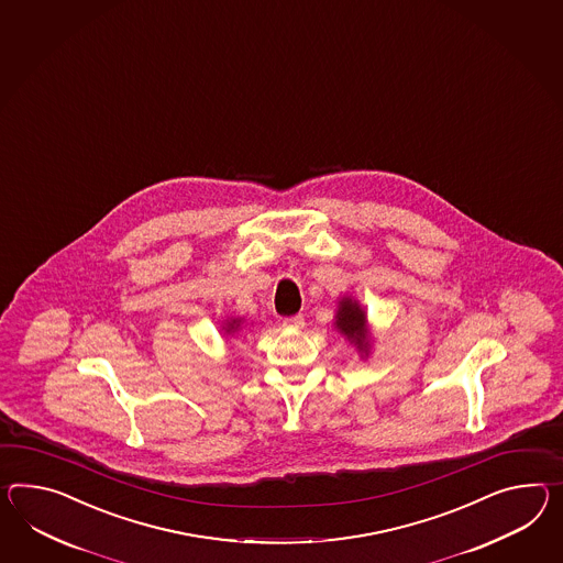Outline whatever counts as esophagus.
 <instances>
[{"label": "esophagus", "instance_id": "34e87169", "mask_svg": "<svg viewBox=\"0 0 563 563\" xmlns=\"http://www.w3.org/2000/svg\"><path fill=\"white\" fill-rule=\"evenodd\" d=\"M283 325H285V328H290V330H301L302 325H305V317H302V316L287 317V319H285V321H283Z\"/></svg>", "mask_w": 563, "mask_h": 563}]
</instances>
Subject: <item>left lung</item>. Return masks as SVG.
I'll return each instance as SVG.
<instances>
[{"mask_svg": "<svg viewBox=\"0 0 563 563\" xmlns=\"http://www.w3.org/2000/svg\"><path fill=\"white\" fill-rule=\"evenodd\" d=\"M335 330L342 333L343 338H347V342L354 343L357 352L362 356L371 354V330H368V321H366V311L360 307V302L354 301L352 297H343L338 305V313H335Z\"/></svg>", "mask_w": 563, "mask_h": 563, "instance_id": "1", "label": "left lung"}]
</instances>
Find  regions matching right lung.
Returning <instances> with one entry per match:
<instances>
[{
  "label": "right lung",
  "mask_w": 563,
  "mask_h": 563,
  "mask_svg": "<svg viewBox=\"0 0 563 563\" xmlns=\"http://www.w3.org/2000/svg\"><path fill=\"white\" fill-rule=\"evenodd\" d=\"M240 325H242V319H230V321L225 323V328H223V330H225L228 335H232V333L240 330Z\"/></svg>",
  "instance_id": "1"
}]
</instances>
